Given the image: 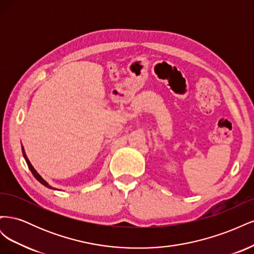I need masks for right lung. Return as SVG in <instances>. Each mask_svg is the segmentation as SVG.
Returning a JSON list of instances; mask_svg holds the SVG:
<instances>
[{
  "label": "right lung",
  "mask_w": 254,
  "mask_h": 254,
  "mask_svg": "<svg viewBox=\"0 0 254 254\" xmlns=\"http://www.w3.org/2000/svg\"><path fill=\"white\" fill-rule=\"evenodd\" d=\"M22 152H23V157H24V159H25V161H26V163H27V165H28V168H29V170H30V172H32L33 173V175H34V177H35V178L38 180V181H39L41 184H43V186L44 187H47V188H49V189H51V190H56L55 188H53V187H51L50 186V184L47 182V181H45L43 178H42V177L39 175V174H38L37 173V171L35 170V168H34V166L32 165V164H30V162H29V160H28V158L26 157V153H25V150H24V147H23V146H22Z\"/></svg>",
  "instance_id": "obj_1"
}]
</instances>
